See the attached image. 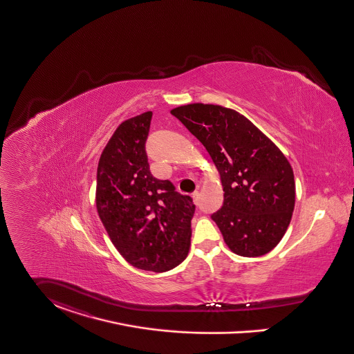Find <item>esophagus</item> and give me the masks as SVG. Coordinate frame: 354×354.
Segmentation results:
<instances>
[{
    "label": "esophagus",
    "mask_w": 354,
    "mask_h": 354,
    "mask_svg": "<svg viewBox=\"0 0 354 354\" xmlns=\"http://www.w3.org/2000/svg\"><path fill=\"white\" fill-rule=\"evenodd\" d=\"M192 197H193L194 204H197V201H198V192H197V190H196V192H193V193H192Z\"/></svg>",
    "instance_id": "34e87169"
}]
</instances>
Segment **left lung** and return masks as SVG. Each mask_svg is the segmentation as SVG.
<instances>
[{"label": "left lung", "mask_w": 354, "mask_h": 354, "mask_svg": "<svg viewBox=\"0 0 354 354\" xmlns=\"http://www.w3.org/2000/svg\"><path fill=\"white\" fill-rule=\"evenodd\" d=\"M170 113L204 145L220 173L224 203L211 217L225 244L240 257L268 254L286 234L295 204L287 158L235 110L193 103Z\"/></svg>", "instance_id": "left-lung-1"}]
</instances>
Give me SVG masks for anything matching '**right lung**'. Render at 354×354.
Instances as JSON below:
<instances>
[{
  "label": "right lung",
  "instance_id": "add662e5",
  "mask_svg": "<svg viewBox=\"0 0 354 354\" xmlns=\"http://www.w3.org/2000/svg\"><path fill=\"white\" fill-rule=\"evenodd\" d=\"M151 111L122 122L96 173V209L119 254L131 266L165 272L187 258L196 205L169 180H158L145 143Z\"/></svg>",
  "mask_w": 354,
  "mask_h": 354
}]
</instances>
